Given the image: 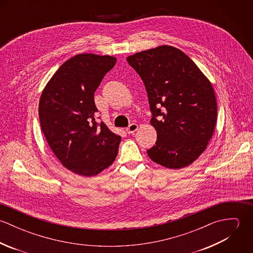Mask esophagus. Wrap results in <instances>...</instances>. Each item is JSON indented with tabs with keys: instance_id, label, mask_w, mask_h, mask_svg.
I'll return each instance as SVG.
<instances>
[{
	"instance_id": "34e87169",
	"label": "esophagus",
	"mask_w": 253,
	"mask_h": 253,
	"mask_svg": "<svg viewBox=\"0 0 253 253\" xmlns=\"http://www.w3.org/2000/svg\"><path fill=\"white\" fill-rule=\"evenodd\" d=\"M138 129V125L136 124H131L128 126V127L126 128V132L128 134H131V133H134L136 130Z\"/></svg>"
}]
</instances>
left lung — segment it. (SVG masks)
<instances>
[{
    "label": "left lung",
    "mask_w": 253,
    "mask_h": 253,
    "mask_svg": "<svg viewBox=\"0 0 253 253\" xmlns=\"http://www.w3.org/2000/svg\"><path fill=\"white\" fill-rule=\"evenodd\" d=\"M141 77L157 141L149 158L167 169L194 163L207 149L217 119L216 97L208 77L179 48L159 45L127 56Z\"/></svg>",
    "instance_id": "obj_1"
}]
</instances>
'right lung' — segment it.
<instances>
[{
	"label": "right lung",
	"instance_id": "add662e5",
	"mask_svg": "<svg viewBox=\"0 0 253 253\" xmlns=\"http://www.w3.org/2000/svg\"><path fill=\"white\" fill-rule=\"evenodd\" d=\"M110 55L80 53L64 62L42 91V131L64 168L82 176H95L115 161L121 136L101 122L97 126L94 92L116 64Z\"/></svg>",
	"mask_w": 253,
	"mask_h": 253
}]
</instances>
